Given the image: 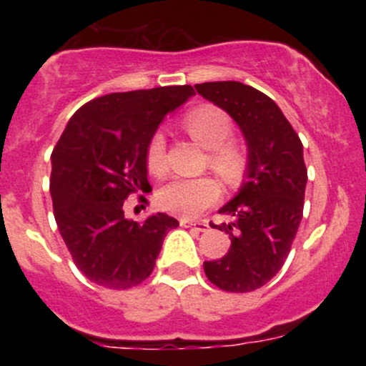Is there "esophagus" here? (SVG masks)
Returning <instances> with one entry per match:
<instances>
[{
  "instance_id": "34e87169",
  "label": "esophagus",
  "mask_w": 366,
  "mask_h": 366,
  "mask_svg": "<svg viewBox=\"0 0 366 366\" xmlns=\"http://www.w3.org/2000/svg\"><path fill=\"white\" fill-rule=\"evenodd\" d=\"M179 222L180 225L184 227H192V229H196L197 232H207L209 227L204 220H191V218H186V217H180Z\"/></svg>"
}]
</instances>
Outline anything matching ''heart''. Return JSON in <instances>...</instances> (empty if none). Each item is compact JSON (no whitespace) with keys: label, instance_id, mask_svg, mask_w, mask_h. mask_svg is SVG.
Segmentation results:
<instances>
[{"label":"heart","instance_id":"b5f03b06","mask_svg":"<svg viewBox=\"0 0 366 366\" xmlns=\"http://www.w3.org/2000/svg\"><path fill=\"white\" fill-rule=\"evenodd\" d=\"M184 129L201 148L208 149L207 163L224 182L237 186L244 179L247 157L241 146L229 141L232 137L234 125L224 110L212 104H203L184 119ZM146 165L154 175H163L167 172L165 137L162 132H154L151 136L146 148ZM220 192V184L209 175L194 179L177 177L159 189L157 201L158 207L165 212L194 217L217 203Z\"/></svg>","mask_w":366,"mask_h":366}]
</instances>
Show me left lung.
<instances>
[{
    "mask_svg": "<svg viewBox=\"0 0 366 366\" xmlns=\"http://www.w3.org/2000/svg\"><path fill=\"white\" fill-rule=\"evenodd\" d=\"M197 94L229 113L247 146L241 189L218 213L229 224L213 229L230 236L225 256L204 262V274L229 292H251L275 277L291 251L303 218L308 180L303 144L274 99L236 81L196 84Z\"/></svg>",
    "mask_w": 366,
    "mask_h": 366,
    "instance_id": "1",
    "label": "left lung"
}]
</instances>
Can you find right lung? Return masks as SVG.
Here are the masks:
<instances>
[{"mask_svg":"<svg viewBox=\"0 0 366 366\" xmlns=\"http://www.w3.org/2000/svg\"><path fill=\"white\" fill-rule=\"evenodd\" d=\"M191 86L112 92L74 113L51 154L54 220L74 263L91 282L129 289L151 275L163 239L179 227L167 213L129 220L124 201L149 192L146 148Z\"/></svg>","mask_w":366,"mask_h":366,"instance_id":"add662e5","label":"right lung"}]
</instances>
